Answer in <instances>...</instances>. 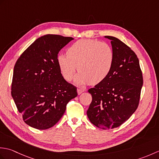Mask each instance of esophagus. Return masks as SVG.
<instances>
[{
    "label": "esophagus",
    "mask_w": 159,
    "mask_h": 159,
    "mask_svg": "<svg viewBox=\"0 0 159 159\" xmlns=\"http://www.w3.org/2000/svg\"><path fill=\"white\" fill-rule=\"evenodd\" d=\"M85 92V89H82V88H79L77 89V93L79 95H80V94H81L83 92Z\"/></svg>",
    "instance_id": "34e87169"
}]
</instances>
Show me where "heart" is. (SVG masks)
Wrapping results in <instances>:
<instances>
[{
	"instance_id": "obj_1",
	"label": "heart",
	"mask_w": 159,
	"mask_h": 159,
	"mask_svg": "<svg viewBox=\"0 0 159 159\" xmlns=\"http://www.w3.org/2000/svg\"><path fill=\"white\" fill-rule=\"evenodd\" d=\"M114 53L106 43L93 39H79L59 54L57 63L64 79L70 80L78 68L76 83L92 85L102 82L109 75L113 65Z\"/></svg>"
}]
</instances>
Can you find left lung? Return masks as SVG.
I'll return each instance as SVG.
<instances>
[{"mask_svg":"<svg viewBox=\"0 0 159 159\" xmlns=\"http://www.w3.org/2000/svg\"><path fill=\"white\" fill-rule=\"evenodd\" d=\"M104 38L111 40L113 65L106 79L88 90L92 101L87 115L94 126L110 129L124 123L137 109L143 76L136 54L119 39Z\"/></svg>","mask_w":159,"mask_h":159,"instance_id":"obj_1","label":"left lung"}]
</instances>
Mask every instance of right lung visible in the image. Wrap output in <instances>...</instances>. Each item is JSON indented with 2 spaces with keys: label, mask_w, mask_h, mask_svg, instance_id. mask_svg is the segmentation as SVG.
Segmentation results:
<instances>
[{
  "label": "right lung",
  "mask_w": 159,
  "mask_h": 159,
  "mask_svg": "<svg viewBox=\"0 0 159 159\" xmlns=\"http://www.w3.org/2000/svg\"><path fill=\"white\" fill-rule=\"evenodd\" d=\"M74 38L45 35L37 39L16 63L11 96L25 122L36 129L52 127L66 104L77 96L76 87L63 79L57 63L59 52Z\"/></svg>",
  "instance_id": "obj_1"
}]
</instances>
